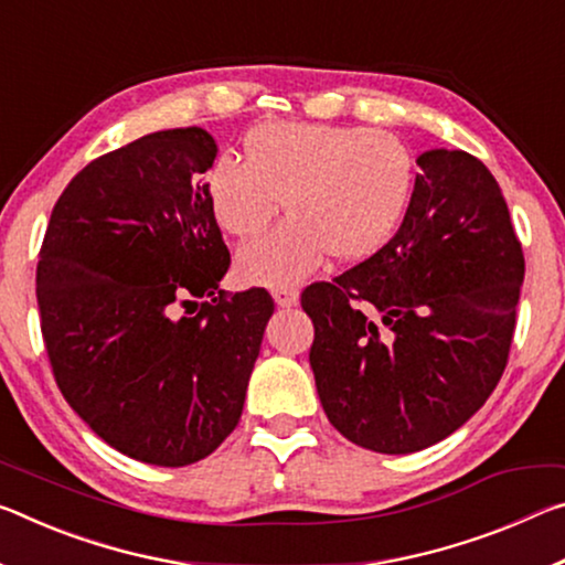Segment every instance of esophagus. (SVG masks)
I'll return each mask as SVG.
<instances>
[{
  "mask_svg": "<svg viewBox=\"0 0 565 565\" xmlns=\"http://www.w3.org/2000/svg\"><path fill=\"white\" fill-rule=\"evenodd\" d=\"M271 297L276 301V307H281V309L297 307V303H299V291L289 289V286H276V289L271 291Z\"/></svg>",
  "mask_w": 565,
  "mask_h": 565,
  "instance_id": "34e87169",
  "label": "esophagus"
}]
</instances>
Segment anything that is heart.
Returning a JSON list of instances; mask_svg holds the SVG:
<instances>
[{"mask_svg": "<svg viewBox=\"0 0 565 565\" xmlns=\"http://www.w3.org/2000/svg\"><path fill=\"white\" fill-rule=\"evenodd\" d=\"M415 158L390 130L324 122H268L246 138V163L221 158L205 173L218 226L254 238L284 209L289 218L238 250L248 284L284 286L315 271L329 250L356 262L382 248L405 218Z\"/></svg>", "mask_w": 565, "mask_h": 565, "instance_id": "b5f03b06", "label": "heart"}]
</instances>
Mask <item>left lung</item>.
Here are the masks:
<instances>
[{
    "label": "left lung",
    "instance_id": "obj_1",
    "mask_svg": "<svg viewBox=\"0 0 565 565\" xmlns=\"http://www.w3.org/2000/svg\"><path fill=\"white\" fill-rule=\"evenodd\" d=\"M397 234L301 294L309 362L347 440L407 455L445 440L503 377L525 276L503 191L465 150L435 148Z\"/></svg>",
    "mask_w": 565,
    "mask_h": 565
}]
</instances>
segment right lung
<instances>
[{
    "mask_svg": "<svg viewBox=\"0 0 565 565\" xmlns=\"http://www.w3.org/2000/svg\"><path fill=\"white\" fill-rule=\"evenodd\" d=\"M216 156L211 132L175 128L93 160L40 250L60 392L107 445L160 468L199 462L234 433L274 315L264 289L215 297L231 256L201 175ZM185 296L210 301L178 316Z\"/></svg>",
    "mask_w": 565,
    "mask_h": 565,
    "instance_id": "add662e5",
    "label": "right lung"
}]
</instances>
